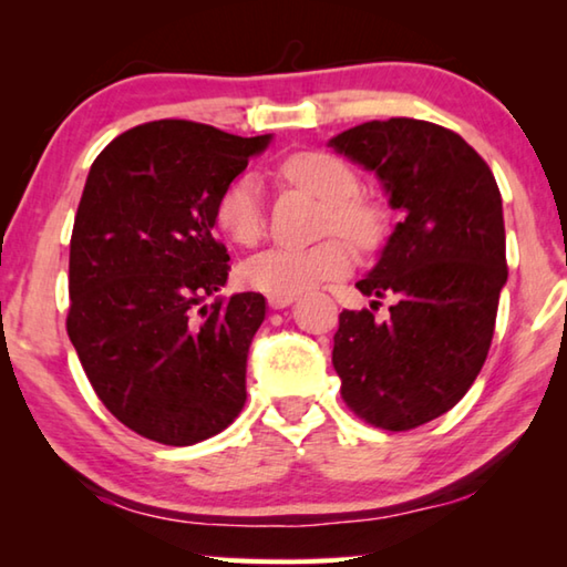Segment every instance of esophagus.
Listing matches in <instances>:
<instances>
[{
    "instance_id": "34e87169",
    "label": "esophagus",
    "mask_w": 567,
    "mask_h": 567,
    "mask_svg": "<svg viewBox=\"0 0 567 567\" xmlns=\"http://www.w3.org/2000/svg\"><path fill=\"white\" fill-rule=\"evenodd\" d=\"M297 300V295H282V297H270V307L272 310H285V307H290Z\"/></svg>"
}]
</instances>
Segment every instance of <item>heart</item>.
I'll list each match as a JSON object with an SVG mask.
<instances>
[{
  "mask_svg": "<svg viewBox=\"0 0 567 567\" xmlns=\"http://www.w3.org/2000/svg\"><path fill=\"white\" fill-rule=\"evenodd\" d=\"M282 177L324 199L320 229L340 233L370 252L388 237V215L378 203L360 195V177L348 162L322 150H302L282 162ZM215 223L233 243L252 247L265 235V205L260 182L243 175L217 197ZM342 237L330 235L307 247H272L243 265L247 287L270 297L300 295L310 287L338 280L352 267V249Z\"/></svg>",
  "mask_w": 567,
  "mask_h": 567,
  "instance_id": "obj_1",
  "label": "heart"
}]
</instances>
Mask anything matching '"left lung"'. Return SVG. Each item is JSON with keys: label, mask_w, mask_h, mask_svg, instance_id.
<instances>
[{"label": "left lung", "mask_w": 567, "mask_h": 567, "mask_svg": "<svg viewBox=\"0 0 567 567\" xmlns=\"http://www.w3.org/2000/svg\"><path fill=\"white\" fill-rule=\"evenodd\" d=\"M330 145L375 172L405 215L358 282L375 300L340 312L332 348L344 405L405 433L455 408L485 364L507 280L501 189L487 162L433 122H364Z\"/></svg>", "instance_id": "1"}]
</instances>
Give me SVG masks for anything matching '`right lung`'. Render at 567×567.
Wrapping results in <instances>:
<instances>
[{
  "mask_svg": "<svg viewBox=\"0 0 567 567\" xmlns=\"http://www.w3.org/2000/svg\"><path fill=\"white\" fill-rule=\"evenodd\" d=\"M267 142L159 120L114 137L90 169L70 239L66 334L102 405L155 443H203L245 408L265 297L205 300L229 272L213 235L217 197Z\"/></svg>",
  "mask_w": 567,
  "mask_h": 567,
  "instance_id": "right-lung-1",
  "label": "right lung"
}]
</instances>
